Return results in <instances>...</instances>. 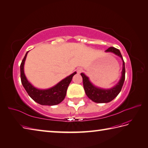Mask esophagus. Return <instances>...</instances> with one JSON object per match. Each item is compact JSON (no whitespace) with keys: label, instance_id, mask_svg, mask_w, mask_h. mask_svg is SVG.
<instances>
[{"label":"esophagus","instance_id":"1","mask_svg":"<svg viewBox=\"0 0 148 148\" xmlns=\"http://www.w3.org/2000/svg\"><path fill=\"white\" fill-rule=\"evenodd\" d=\"M82 68H78V69L77 70V73H80L81 72H82Z\"/></svg>","mask_w":148,"mask_h":148}]
</instances>
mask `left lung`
<instances>
[{
    "label": "left lung",
    "mask_w": 148,
    "mask_h": 148,
    "mask_svg": "<svg viewBox=\"0 0 148 148\" xmlns=\"http://www.w3.org/2000/svg\"><path fill=\"white\" fill-rule=\"evenodd\" d=\"M105 52H111L115 55L119 56L122 59L123 61V69L121 72V77L119 79V82L114 87L110 89H103L93 85L90 81L89 78L83 73H81L83 78V83L84 90L85 93L90 99L93 101L98 103H108L112 101L117 97L118 95L120 92L123 85L125 79V62L123 60L122 55L120 51L114 47H110Z\"/></svg>",
    "instance_id": "left-lung-1"
}]
</instances>
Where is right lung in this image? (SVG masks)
<instances>
[{"label":"right lung","instance_id":"add662e5","mask_svg":"<svg viewBox=\"0 0 148 148\" xmlns=\"http://www.w3.org/2000/svg\"><path fill=\"white\" fill-rule=\"evenodd\" d=\"M28 52L29 51L26 53L21 64V82L28 95L33 100L42 105L53 106L60 103L64 99L68 86H69L73 75L77 73V72L71 74L47 90L38 89L27 80L24 73L23 67H24V63Z\"/></svg>","mask_w":148,"mask_h":148}]
</instances>
